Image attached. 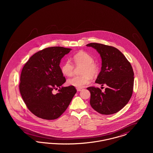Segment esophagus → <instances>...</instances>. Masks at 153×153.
I'll return each instance as SVG.
<instances>
[{
	"instance_id": "34e87169",
	"label": "esophagus",
	"mask_w": 153,
	"mask_h": 153,
	"mask_svg": "<svg viewBox=\"0 0 153 153\" xmlns=\"http://www.w3.org/2000/svg\"><path fill=\"white\" fill-rule=\"evenodd\" d=\"M77 91H79V92H80L81 91H82V88H77Z\"/></svg>"
}]
</instances>
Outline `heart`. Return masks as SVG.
Returning a JSON list of instances; mask_svg holds the SVG:
<instances>
[{
	"label": "heart",
	"instance_id": "obj_1",
	"mask_svg": "<svg viewBox=\"0 0 153 153\" xmlns=\"http://www.w3.org/2000/svg\"><path fill=\"white\" fill-rule=\"evenodd\" d=\"M73 62L76 67L82 66L81 76H76L69 79L67 82L69 85L76 88H82L88 84L91 77L97 76L99 72V67L94 62L92 56L85 51H80L76 54L73 57ZM61 72L66 76H71L74 72V66L71 61L68 60L61 66Z\"/></svg>",
	"mask_w": 153,
	"mask_h": 153
}]
</instances>
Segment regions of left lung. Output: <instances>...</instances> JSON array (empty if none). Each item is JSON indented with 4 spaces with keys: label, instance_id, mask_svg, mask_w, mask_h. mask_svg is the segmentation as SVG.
I'll return each mask as SVG.
<instances>
[{
    "label": "left lung",
    "instance_id": "1",
    "mask_svg": "<svg viewBox=\"0 0 153 153\" xmlns=\"http://www.w3.org/2000/svg\"><path fill=\"white\" fill-rule=\"evenodd\" d=\"M102 58V69L95 82L107 85L105 92L99 88L89 87L90 104L103 115L117 113L129 102L134 87V72L130 62L117 49L108 45L90 43Z\"/></svg>",
    "mask_w": 153,
    "mask_h": 153
}]
</instances>
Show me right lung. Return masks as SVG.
Instances as JSON below:
<instances>
[{"label":"right lung","instance_id":"1","mask_svg":"<svg viewBox=\"0 0 153 153\" xmlns=\"http://www.w3.org/2000/svg\"><path fill=\"white\" fill-rule=\"evenodd\" d=\"M72 49L60 46L45 48L33 55L21 74L19 91L27 108L36 116L54 120L67 109L77 90L63 87L66 81L59 67L61 59ZM59 88V92H53Z\"/></svg>","mask_w":153,"mask_h":153}]
</instances>
